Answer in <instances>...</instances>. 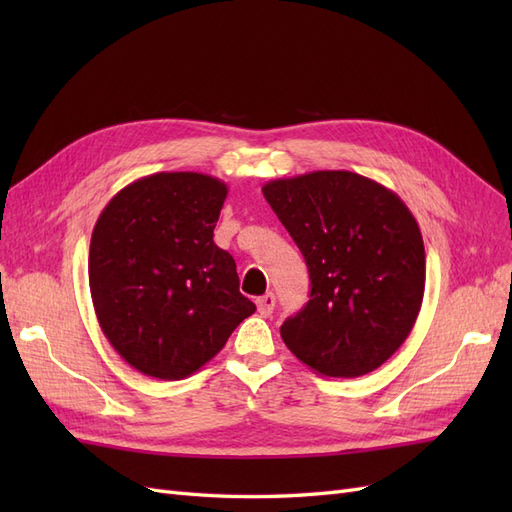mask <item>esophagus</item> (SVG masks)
<instances>
[{
  "label": "esophagus",
  "instance_id": "esophagus-1",
  "mask_svg": "<svg viewBox=\"0 0 512 512\" xmlns=\"http://www.w3.org/2000/svg\"><path fill=\"white\" fill-rule=\"evenodd\" d=\"M256 305H258V312H260V316H271L273 314V307H275V294L273 292H267L265 297H260L258 301H256Z\"/></svg>",
  "mask_w": 512,
  "mask_h": 512
}]
</instances>
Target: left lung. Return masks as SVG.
Wrapping results in <instances>:
<instances>
[{
  "instance_id": "1",
  "label": "left lung",
  "mask_w": 512,
  "mask_h": 512,
  "mask_svg": "<svg viewBox=\"0 0 512 512\" xmlns=\"http://www.w3.org/2000/svg\"><path fill=\"white\" fill-rule=\"evenodd\" d=\"M309 269V301L282 339L309 369L356 378L406 342L425 292V245L395 192L350 170L262 185Z\"/></svg>"
}]
</instances>
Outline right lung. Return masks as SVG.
Listing matches in <instances>:
<instances>
[{"label":"right lung","instance_id":"add662e5","mask_svg":"<svg viewBox=\"0 0 512 512\" xmlns=\"http://www.w3.org/2000/svg\"><path fill=\"white\" fill-rule=\"evenodd\" d=\"M226 194L203 173H156L108 200L91 232L100 329L145 376H192L256 312L239 292L235 258L213 241Z\"/></svg>","mask_w":512,"mask_h":512}]
</instances>
